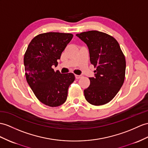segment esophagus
<instances>
[{
    "mask_svg": "<svg viewBox=\"0 0 148 148\" xmlns=\"http://www.w3.org/2000/svg\"><path fill=\"white\" fill-rule=\"evenodd\" d=\"M82 76V75H75V78H76V79H79Z\"/></svg>",
    "mask_w": 148,
    "mask_h": 148,
    "instance_id": "1",
    "label": "esophagus"
}]
</instances>
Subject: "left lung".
<instances>
[{
  "mask_svg": "<svg viewBox=\"0 0 148 148\" xmlns=\"http://www.w3.org/2000/svg\"><path fill=\"white\" fill-rule=\"evenodd\" d=\"M87 45L90 63L96 70L89 78L90 84L84 90L85 99L94 106H101L114 99L123 85L125 59L118 42L111 36L98 31L76 34Z\"/></svg>",
  "mask_w": 148,
  "mask_h": 148,
  "instance_id": "1",
  "label": "left lung"
}]
</instances>
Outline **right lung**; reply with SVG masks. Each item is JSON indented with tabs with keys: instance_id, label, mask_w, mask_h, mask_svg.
Returning a JSON list of instances; mask_svg holds the SVG:
<instances>
[{
	"instance_id": "right-lung-1",
	"label": "right lung",
	"mask_w": 148,
	"mask_h": 148,
	"mask_svg": "<svg viewBox=\"0 0 148 148\" xmlns=\"http://www.w3.org/2000/svg\"><path fill=\"white\" fill-rule=\"evenodd\" d=\"M73 35L61 32L40 34L32 39L24 57L26 80L38 99L49 107L65 102L69 86L75 80L73 73L55 71L58 60Z\"/></svg>"
}]
</instances>
